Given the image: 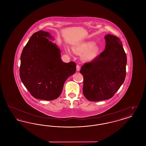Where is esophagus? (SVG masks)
<instances>
[{"instance_id": "esophagus-1", "label": "esophagus", "mask_w": 146, "mask_h": 146, "mask_svg": "<svg viewBox=\"0 0 146 146\" xmlns=\"http://www.w3.org/2000/svg\"><path fill=\"white\" fill-rule=\"evenodd\" d=\"M76 70H77V71H79L80 70V66H79V65H78V64H77V65H76Z\"/></svg>"}]
</instances>
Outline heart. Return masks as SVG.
I'll list each match as a JSON object with an SVG mask.
<instances>
[{"label": "heart", "mask_w": 146, "mask_h": 146, "mask_svg": "<svg viewBox=\"0 0 146 146\" xmlns=\"http://www.w3.org/2000/svg\"><path fill=\"white\" fill-rule=\"evenodd\" d=\"M95 42L92 41L84 42L73 48L77 54H83V58L85 61H90L97 55L98 48L95 46Z\"/></svg>", "instance_id": "obj_1"}]
</instances>
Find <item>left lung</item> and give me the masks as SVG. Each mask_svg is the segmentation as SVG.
<instances>
[{
  "label": "left lung",
  "mask_w": 146,
  "mask_h": 146,
  "mask_svg": "<svg viewBox=\"0 0 146 146\" xmlns=\"http://www.w3.org/2000/svg\"><path fill=\"white\" fill-rule=\"evenodd\" d=\"M105 50L100 55L82 66L84 96L90 101L110 99L118 91L126 76L127 57L122 42L106 35Z\"/></svg>",
  "instance_id": "1"
}]
</instances>
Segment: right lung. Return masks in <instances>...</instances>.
Masks as SVG:
<instances>
[{
    "label": "right lung",
    "mask_w": 146,
    "mask_h": 146,
    "mask_svg": "<svg viewBox=\"0 0 146 146\" xmlns=\"http://www.w3.org/2000/svg\"><path fill=\"white\" fill-rule=\"evenodd\" d=\"M46 37L52 39L43 31L31 36L21 54L20 76L33 97L51 101L61 95L65 81L75 73L76 64L63 62L60 49Z\"/></svg>",
    "instance_id": "right-lung-1"
}]
</instances>
